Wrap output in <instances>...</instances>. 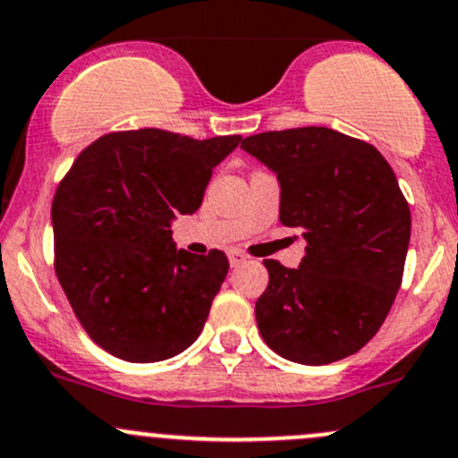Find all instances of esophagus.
<instances>
[{
  "mask_svg": "<svg viewBox=\"0 0 458 458\" xmlns=\"http://www.w3.org/2000/svg\"><path fill=\"white\" fill-rule=\"evenodd\" d=\"M245 254L243 252H237V250H233V252L228 254V261H230V266L233 267H237V266H242V263H245Z\"/></svg>",
  "mask_w": 458,
  "mask_h": 458,
  "instance_id": "1",
  "label": "esophagus"
}]
</instances>
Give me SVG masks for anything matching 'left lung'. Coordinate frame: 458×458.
Here are the masks:
<instances>
[{"instance_id": "8db88e82", "label": "left lung", "mask_w": 458, "mask_h": 458, "mask_svg": "<svg viewBox=\"0 0 458 458\" xmlns=\"http://www.w3.org/2000/svg\"><path fill=\"white\" fill-rule=\"evenodd\" d=\"M242 148L276 175L278 219L301 230L298 267L267 259L254 314L263 340L298 364L358 353L391 311L411 243V208L373 144L327 127L266 131Z\"/></svg>"}]
</instances>
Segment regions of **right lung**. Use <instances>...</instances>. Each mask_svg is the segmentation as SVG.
<instances>
[{
	"label": "right lung",
	"mask_w": 458,
	"mask_h": 458,
	"mask_svg": "<svg viewBox=\"0 0 458 458\" xmlns=\"http://www.w3.org/2000/svg\"><path fill=\"white\" fill-rule=\"evenodd\" d=\"M242 136L107 133L76 157L52 201L55 269L96 344L160 362L199 338L228 259L177 250L171 224L201 206L213 168Z\"/></svg>",
	"instance_id": "obj_1"
}]
</instances>
